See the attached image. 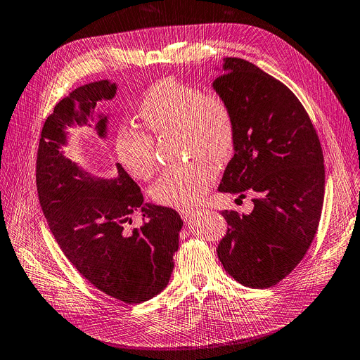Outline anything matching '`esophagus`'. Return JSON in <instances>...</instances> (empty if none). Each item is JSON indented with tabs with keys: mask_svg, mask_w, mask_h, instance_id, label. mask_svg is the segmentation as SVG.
Masks as SVG:
<instances>
[{
	"mask_svg": "<svg viewBox=\"0 0 360 360\" xmlns=\"http://www.w3.org/2000/svg\"><path fill=\"white\" fill-rule=\"evenodd\" d=\"M179 214L185 221H191L197 215V211L193 208H182V210H179Z\"/></svg>",
	"mask_w": 360,
	"mask_h": 360,
	"instance_id": "34e87169",
	"label": "esophagus"
}]
</instances>
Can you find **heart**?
<instances>
[{
  "label": "heart",
  "instance_id": "obj_1",
  "mask_svg": "<svg viewBox=\"0 0 360 360\" xmlns=\"http://www.w3.org/2000/svg\"><path fill=\"white\" fill-rule=\"evenodd\" d=\"M139 117L149 133H179L185 156L201 158L166 171L153 186V198L165 205L197 204L217 179L214 162L227 160L236 146V118L229 101L217 92L184 84L174 78L155 82L139 105ZM124 126L115 136V153L126 169L139 179H149L158 167L152 136Z\"/></svg>",
  "mask_w": 360,
  "mask_h": 360
}]
</instances>
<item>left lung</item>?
Listing matches in <instances>:
<instances>
[{"instance_id":"1","label":"left lung","mask_w":360,"mask_h":360,"mask_svg":"<svg viewBox=\"0 0 360 360\" xmlns=\"http://www.w3.org/2000/svg\"><path fill=\"white\" fill-rule=\"evenodd\" d=\"M212 86L231 105L237 129L219 191L238 198L255 194L250 214L221 212L229 227L217 255L238 283L269 288L295 269L317 233L321 145L294 92L256 65L224 58Z\"/></svg>"}]
</instances>
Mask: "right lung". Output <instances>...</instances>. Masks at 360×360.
I'll use <instances>...</instances> for the list:
<instances>
[{
  "label": "right lung",
  "mask_w": 360,
  "mask_h": 360,
  "mask_svg": "<svg viewBox=\"0 0 360 360\" xmlns=\"http://www.w3.org/2000/svg\"><path fill=\"white\" fill-rule=\"evenodd\" d=\"M117 85L107 79L82 85L60 100L41 129L36 185L41 211L68 260L95 288L126 304H140L166 288L184 226L167 207L145 204L137 184L117 163L111 179L92 176L65 156L66 127L85 126L95 105L112 100ZM95 124L107 136V115ZM143 215L133 228L132 214Z\"/></svg>",
  "instance_id": "1"
}]
</instances>
